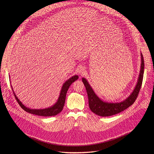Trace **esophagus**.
<instances>
[{
	"label": "esophagus",
	"mask_w": 154,
	"mask_h": 154,
	"mask_svg": "<svg viewBox=\"0 0 154 154\" xmlns=\"http://www.w3.org/2000/svg\"><path fill=\"white\" fill-rule=\"evenodd\" d=\"M78 72H79V73L81 75L83 74V73H84V69H83V68L80 69V70H79Z\"/></svg>",
	"instance_id": "obj_1"
}]
</instances>
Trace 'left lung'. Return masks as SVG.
<instances>
[{
	"label": "left lung",
	"mask_w": 154,
	"mask_h": 154,
	"mask_svg": "<svg viewBox=\"0 0 154 154\" xmlns=\"http://www.w3.org/2000/svg\"><path fill=\"white\" fill-rule=\"evenodd\" d=\"M141 69L137 84L132 94L125 101L119 103H109L103 102L94 93L92 88L89 85L87 81L82 78V82L85 87L88 94L89 107L90 110L95 114L102 117H107L118 114L128 107L136 101L142 84V81L144 73V60L143 55L141 54Z\"/></svg>",
	"instance_id": "left-lung-1"
}]
</instances>
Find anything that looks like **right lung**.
Returning a JSON list of instances; mask_svg holds the SVG:
<instances>
[{
    "instance_id": "right-lung-1",
    "label": "right lung",
    "mask_w": 154,
    "mask_h": 154,
    "mask_svg": "<svg viewBox=\"0 0 154 154\" xmlns=\"http://www.w3.org/2000/svg\"><path fill=\"white\" fill-rule=\"evenodd\" d=\"M78 78H79L78 76L75 75V76H72V78H70L67 81H66V82L64 83L63 87H62L59 98L57 100V102L53 106H52L50 108H48V109H45L33 110V109H29L25 107L22 104V103L18 99V98L15 95L14 91H13V92H14L15 97L17 102L18 103L19 105L21 106V107L22 108V109L25 110V111H26L28 112H29L31 114H32L40 116H44V117H50V116H56L57 114L60 113L63 110L64 105H65V103L67 91L69 88V87L70 86V85L73 82L76 81L78 79Z\"/></svg>"
}]
</instances>
